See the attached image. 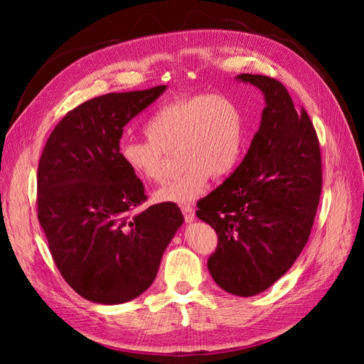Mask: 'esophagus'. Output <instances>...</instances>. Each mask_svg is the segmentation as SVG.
Listing matches in <instances>:
<instances>
[{
    "label": "esophagus",
    "mask_w": 364,
    "mask_h": 364,
    "mask_svg": "<svg viewBox=\"0 0 364 364\" xmlns=\"http://www.w3.org/2000/svg\"><path fill=\"white\" fill-rule=\"evenodd\" d=\"M182 213L185 217V222L186 223H191L196 220V213H194V208L191 205H183L182 206Z\"/></svg>",
    "instance_id": "esophagus-1"
}]
</instances>
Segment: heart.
<instances>
[{
	"label": "heart",
	"instance_id": "heart-1",
	"mask_svg": "<svg viewBox=\"0 0 364 364\" xmlns=\"http://www.w3.org/2000/svg\"><path fill=\"white\" fill-rule=\"evenodd\" d=\"M142 141H124L119 159L138 179L159 182L168 155L178 151L182 173L162 185L156 200L190 203L209 179H223L243 156L245 118L238 105L223 95L197 94L162 106L146 124Z\"/></svg>",
	"mask_w": 364,
	"mask_h": 364
}]
</instances>
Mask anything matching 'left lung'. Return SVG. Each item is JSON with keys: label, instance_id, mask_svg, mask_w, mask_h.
<instances>
[{"label": "left lung", "instance_id": "left-lung-1", "mask_svg": "<svg viewBox=\"0 0 364 364\" xmlns=\"http://www.w3.org/2000/svg\"><path fill=\"white\" fill-rule=\"evenodd\" d=\"M237 79L266 97L261 126L247 155L229 178L197 202V217L214 228L208 259L225 291L253 296L287 272L305 247L322 191L317 134L279 80L259 74Z\"/></svg>", "mask_w": 364, "mask_h": 364}]
</instances>
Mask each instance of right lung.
Here are the masks:
<instances>
[{
    "label": "right lung",
    "mask_w": 364,
    "mask_h": 364,
    "mask_svg": "<svg viewBox=\"0 0 364 364\" xmlns=\"http://www.w3.org/2000/svg\"><path fill=\"white\" fill-rule=\"evenodd\" d=\"M164 91L91 98L59 121L42 150L38 220L63 279L87 301L115 305L144 293L183 222L170 202L135 214L144 185L118 155L124 126Z\"/></svg>",
    "instance_id": "1"
}]
</instances>
